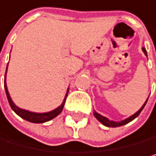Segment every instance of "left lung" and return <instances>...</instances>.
<instances>
[{
    "label": "left lung",
    "mask_w": 156,
    "mask_h": 156,
    "mask_svg": "<svg viewBox=\"0 0 156 156\" xmlns=\"http://www.w3.org/2000/svg\"><path fill=\"white\" fill-rule=\"evenodd\" d=\"M142 50H143V52H144V54L147 56V51H146V49L144 48H142ZM147 101H148V99L146 100V102L144 103V105L140 108V109L137 111V112H136L134 115H132V116H130L129 118H127V119H125V120H123V121H122V122H113V121H109L108 118H106V117H104V116H102V115H100L99 113H97V112H94V117L100 122H102L104 125H106V126H108V127H118V126H121V125H123V124H126V123H128V122H130L131 121H133L135 118H136L137 116L140 115V113L141 112V110L143 109V108L145 107V105H146V103H147Z\"/></svg>",
    "instance_id": "8db88e82"
}]
</instances>
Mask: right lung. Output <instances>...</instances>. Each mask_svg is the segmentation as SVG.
Returning <instances> with one entry per match:
<instances>
[{"label":"right lung","mask_w":156,"mask_h":156,"mask_svg":"<svg viewBox=\"0 0 156 156\" xmlns=\"http://www.w3.org/2000/svg\"><path fill=\"white\" fill-rule=\"evenodd\" d=\"M6 71H7V68H6ZM6 71H5V76H4V89H5V93H6V96H7V99H8V102H9V105H10L11 108L16 113L17 115L20 116L22 119H24V120H26L28 122H31L42 123V122L50 121L51 119L55 118L56 116H58L60 113L62 112V110L63 108V106H64V103H65V100H66V97H67V94H68V91H67L66 95H65V98H64V100L62 102V104L59 108H57L56 109L52 110V111H49V112H46V113H35V112H31V111H28V110L21 109L20 108H17L13 103V101H12V99H11V97L9 95L8 90H7L6 82H5V79H6Z\"/></svg>","instance_id":"add662e5"}]
</instances>
